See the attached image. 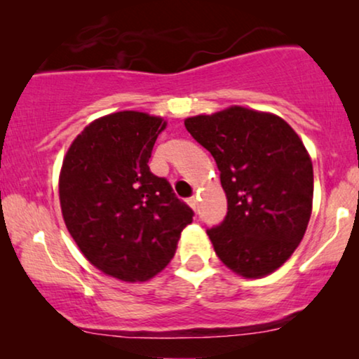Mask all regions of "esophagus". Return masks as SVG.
Masks as SVG:
<instances>
[{
    "mask_svg": "<svg viewBox=\"0 0 359 359\" xmlns=\"http://www.w3.org/2000/svg\"><path fill=\"white\" fill-rule=\"evenodd\" d=\"M188 204L191 205V209H193V210H198L199 201H198V198H191V199L188 201Z\"/></svg>",
    "mask_w": 359,
    "mask_h": 359,
    "instance_id": "esophagus-1",
    "label": "esophagus"
}]
</instances>
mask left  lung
I'll return each instance as SVG.
<instances>
[{"label":"left lung","mask_w":359,"mask_h":359,"mask_svg":"<svg viewBox=\"0 0 359 359\" xmlns=\"http://www.w3.org/2000/svg\"><path fill=\"white\" fill-rule=\"evenodd\" d=\"M210 151L227 196V215L208 230L215 255L238 276H268L291 258L312 214V160L276 114L230 106L184 119Z\"/></svg>","instance_id":"8db88e82"}]
</instances>
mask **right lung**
Returning <instances> with one entry per match:
<instances>
[{
	"mask_svg": "<svg viewBox=\"0 0 359 359\" xmlns=\"http://www.w3.org/2000/svg\"><path fill=\"white\" fill-rule=\"evenodd\" d=\"M166 121L119 111L72 142L58 178L68 232L93 266L126 283L149 281L175 257L193 210L149 168Z\"/></svg>",
	"mask_w": 359,
	"mask_h": 359,
	"instance_id": "obj_1",
	"label": "right lung"
}]
</instances>
